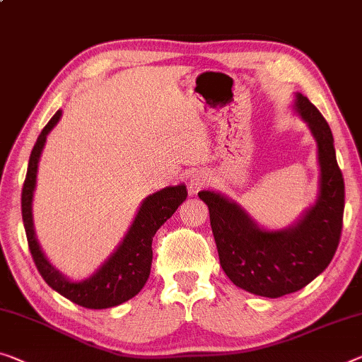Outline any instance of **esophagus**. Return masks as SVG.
I'll use <instances>...</instances> for the list:
<instances>
[{
	"instance_id": "34e87169",
	"label": "esophagus",
	"mask_w": 362,
	"mask_h": 362,
	"mask_svg": "<svg viewBox=\"0 0 362 362\" xmlns=\"http://www.w3.org/2000/svg\"><path fill=\"white\" fill-rule=\"evenodd\" d=\"M209 182L207 175L204 173H196L189 177V189H191L192 194H196L200 187H204Z\"/></svg>"
}]
</instances>
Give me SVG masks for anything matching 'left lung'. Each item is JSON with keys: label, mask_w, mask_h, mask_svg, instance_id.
<instances>
[{"label": "left lung", "mask_w": 362, "mask_h": 362, "mask_svg": "<svg viewBox=\"0 0 362 362\" xmlns=\"http://www.w3.org/2000/svg\"><path fill=\"white\" fill-rule=\"evenodd\" d=\"M294 110L317 142L319 194L296 223L265 230L235 200L215 191H200L226 276L257 296L280 298L301 290L320 275L340 243L344 181L338 168L330 126L308 97L296 93Z\"/></svg>", "instance_id": "left-lung-1"}]
</instances>
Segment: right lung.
I'll list each match as a JSON object with an SVG mask.
<instances>
[{
    "label": "right lung",
    "mask_w": 362,
    "mask_h": 362,
    "mask_svg": "<svg viewBox=\"0 0 362 362\" xmlns=\"http://www.w3.org/2000/svg\"><path fill=\"white\" fill-rule=\"evenodd\" d=\"M63 111L58 110L38 136L29 158V168L22 187V221H24L27 243L38 272L54 291L69 301L87 309H108L119 305L142 290L152 267V241L155 233L176 209L185 202L187 191L185 185L168 186L162 191L144 199L136 218L127 230L116 251L105 260V264L82 281H72L54 267L43 254L37 241L33 228L32 200L37 185V170L47 136L58 124Z\"/></svg>",
    "instance_id": "right-lung-1"
}]
</instances>
